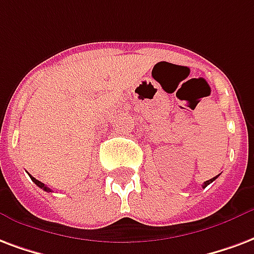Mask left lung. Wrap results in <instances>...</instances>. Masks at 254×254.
<instances>
[{
  "mask_svg": "<svg viewBox=\"0 0 254 254\" xmlns=\"http://www.w3.org/2000/svg\"><path fill=\"white\" fill-rule=\"evenodd\" d=\"M217 178H218V175H217V176H214L213 179H210V180H206V182H204V183H203V186H202V187H203V189H204V187H207V186L210 185V183H211V182H214V180L217 179Z\"/></svg>",
  "mask_w": 254,
  "mask_h": 254,
  "instance_id": "left-lung-1",
  "label": "left lung"
}]
</instances>
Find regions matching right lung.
I'll return each mask as SVG.
<instances>
[{"label":"right lung","mask_w":254,"mask_h":254,"mask_svg":"<svg viewBox=\"0 0 254 254\" xmlns=\"http://www.w3.org/2000/svg\"><path fill=\"white\" fill-rule=\"evenodd\" d=\"M29 176H31V175H29ZM31 179H32V182H33V183H35V185L37 186V187H40V189H43V190H44V191H47V192H51V189H48V187H47V186L44 185V183H41L40 180L35 179L33 176H31Z\"/></svg>","instance_id":"1"}]
</instances>
